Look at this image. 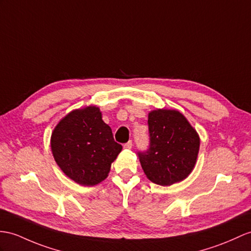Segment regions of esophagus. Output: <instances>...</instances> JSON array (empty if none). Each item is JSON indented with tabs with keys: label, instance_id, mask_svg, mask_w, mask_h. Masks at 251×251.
Wrapping results in <instances>:
<instances>
[{
	"label": "esophagus",
	"instance_id": "obj_1",
	"mask_svg": "<svg viewBox=\"0 0 251 251\" xmlns=\"http://www.w3.org/2000/svg\"><path fill=\"white\" fill-rule=\"evenodd\" d=\"M132 146H133L132 140H129V142L126 143V144L124 145V148H126V149H131V148H132Z\"/></svg>",
	"mask_w": 251,
	"mask_h": 251
}]
</instances>
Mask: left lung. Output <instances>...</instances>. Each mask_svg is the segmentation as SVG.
I'll return each mask as SVG.
<instances>
[{"instance_id":"left-lung-1","label":"left lung","mask_w":251,"mask_h":251,"mask_svg":"<svg viewBox=\"0 0 251 251\" xmlns=\"http://www.w3.org/2000/svg\"><path fill=\"white\" fill-rule=\"evenodd\" d=\"M149 148L138 151L144 173L151 182L167 186L192 173L199 151V136L178 111L149 113Z\"/></svg>"}]
</instances>
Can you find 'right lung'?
Instances as JSON below:
<instances>
[{"mask_svg": "<svg viewBox=\"0 0 251 251\" xmlns=\"http://www.w3.org/2000/svg\"><path fill=\"white\" fill-rule=\"evenodd\" d=\"M53 156L70 179L85 186L104 180L122 146L102 120L100 109H75L59 121L51 137Z\"/></svg>", "mask_w": 251, "mask_h": 251, "instance_id": "1", "label": "right lung"}]
</instances>
